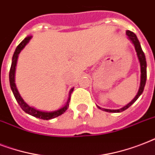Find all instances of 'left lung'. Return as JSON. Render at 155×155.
I'll use <instances>...</instances> for the list:
<instances>
[{"mask_svg":"<svg viewBox=\"0 0 155 155\" xmlns=\"http://www.w3.org/2000/svg\"><path fill=\"white\" fill-rule=\"evenodd\" d=\"M126 35H127L129 39L132 42V43L134 46L135 51L137 52V58H138V60H139L140 63V67H141V82H140L139 90H138L137 94L136 95V97L134 98L132 101H130L128 104H126V105L124 106L123 108H120V109H107V108H102L99 106H97V108H99L100 109H101L103 111H105V112H108V113H120V112H123L125 109H127L141 96V94L143 92V90H144L145 85H146V81H147V61H146L145 54L144 52L142 51L139 41L137 39V36H136L134 33H133L132 31H130V30H127L126 31Z\"/></svg>","mask_w":155,"mask_h":155,"instance_id":"1","label":"left lung"}]
</instances>
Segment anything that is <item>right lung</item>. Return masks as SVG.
Instances as JSON below:
<instances>
[{"label":"right lung","mask_w":155,"mask_h":155,"mask_svg":"<svg viewBox=\"0 0 155 155\" xmlns=\"http://www.w3.org/2000/svg\"><path fill=\"white\" fill-rule=\"evenodd\" d=\"M32 36H28L23 40L22 42H21L20 44L18 45L17 48H16L14 54H13V58H12V64H11L10 71H9V84H10L11 90L13 92V95H14V97H15L16 101H18V103L19 104V105L21 108L24 112H25L28 114L35 117L40 118V119H42V120H51V119H53L54 117H57L58 116L62 115L63 113H64L66 112V110L68 109V107H69V102H70V98H71V93L73 92L74 88H71L70 90V92H69V97H68V101L66 104V105L63 108H59L58 110L52 111V112H44V111H40L38 110L36 108H33L31 106L28 105L24 101V100L21 98V97L19 94V92L18 91V88L16 87L15 84V70H16V65H17V61H18V54H20L21 51L25 47V45L27 44L29 41L31 39Z\"/></svg>","instance_id":"right-lung-1"}]
</instances>
